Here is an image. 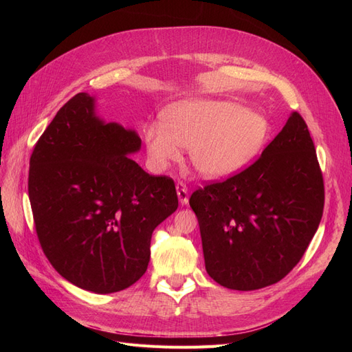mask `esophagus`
<instances>
[{
  "mask_svg": "<svg viewBox=\"0 0 352 352\" xmlns=\"http://www.w3.org/2000/svg\"><path fill=\"white\" fill-rule=\"evenodd\" d=\"M176 192H177V198H179V202L182 206L188 204V199H189V192H188V188L184 182H177L176 184Z\"/></svg>",
  "mask_w": 352,
  "mask_h": 352,
  "instance_id": "34e87169",
  "label": "esophagus"
}]
</instances>
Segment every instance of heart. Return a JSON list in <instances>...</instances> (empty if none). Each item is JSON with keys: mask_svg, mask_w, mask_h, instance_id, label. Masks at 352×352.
I'll return each instance as SVG.
<instances>
[{"mask_svg": "<svg viewBox=\"0 0 352 352\" xmlns=\"http://www.w3.org/2000/svg\"><path fill=\"white\" fill-rule=\"evenodd\" d=\"M164 124L145 129L151 164L163 170L179 162L182 148H190V163L208 179L228 177L248 166L270 135L263 114L232 101L185 100L166 113Z\"/></svg>", "mask_w": 352, "mask_h": 352, "instance_id": "heart-1", "label": "heart"}]
</instances>
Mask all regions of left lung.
I'll return each instance as SVG.
<instances>
[{
  "mask_svg": "<svg viewBox=\"0 0 352 352\" xmlns=\"http://www.w3.org/2000/svg\"><path fill=\"white\" fill-rule=\"evenodd\" d=\"M189 206L212 280L254 291L283 279L302 258L324 207L322 170L300 113L289 116L257 162L197 189Z\"/></svg>",
  "mask_w": 352,
  "mask_h": 352,
  "instance_id": "1",
  "label": "left lung"
}]
</instances>
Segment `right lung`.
Listing matches in <instances>:
<instances>
[{
	"mask_svg": "<svg viewBox=\"0 0 352 352\" xmlns=\"http://www.w3.org/2000/svg\"><path fill=\"white\" fill-rule=\"evenodd\" d=\"M141 138L95 114V98L74 95L30 155L29 199L42 251L63 278L95 294L142 278L154 229L176 211L173 179L129 158Z\"/></svg>",
	"mask_w": 352,
	"mask_h": 352,
	"instance_id": "right-lung-1",
	"label": "right lung"
}]
</instances>
